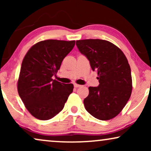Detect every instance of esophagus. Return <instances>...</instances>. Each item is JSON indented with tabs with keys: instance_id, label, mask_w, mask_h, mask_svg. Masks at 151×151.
<instances>
[{
	"instance_id": "1",
	"label": "esophagus",
	"mask_w": 151,
	"mask_h": 151,
	"mask_svg": "<svg viewBox=\"0 0 151 151\" xmlns=\"http://www.w3.org/2000/svg\"><path fill=\"white\" fill-rule=\"evenodd\" d=\"M82 85H80V84H74V87L76 88H79V87H81Z\"/></svg>"
}]
</instances>
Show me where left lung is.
Instances as JSON below:
<instances>
[{"label": "left lung", "instance_id": "obj_1", "mask_svg": "<svg viewBox=\"0 0 151 151\" xmlns=\"http://www.w3.org/2000/svg\"><path fill=\"white\" fill-rule=\"evenodd\" d=\"M80 53L98 72V86H89L84 100L86 110L96 118L109 120L121 112L132 92L131 67L125 55L113 43L100 39L76 41Z\"/></svg>", "mask_w": 151, "mask_h": 151}]
</instances>
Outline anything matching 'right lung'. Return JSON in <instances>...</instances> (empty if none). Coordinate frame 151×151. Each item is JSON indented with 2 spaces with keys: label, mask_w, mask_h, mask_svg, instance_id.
Returning <instances> with one entry per match:
<instances>
[{
  "label": "right lung",
  "mask_w": 151,
  "mask_h": 151,
  "mask_svg": "<svg viewBox=\"0 0 151 151\" xmlns=\"http://www.w3.org/2000/svg\"><path fill=\"white\" fill-rule=\"evenodd\" d=\"M75 40H47L29 49L22 60L18 92L26 109L36 118L48 120L63 110L73 84L53 80Z\"/></svg>",
  "instance_id": "right-lung-1"
}]
</instances>
